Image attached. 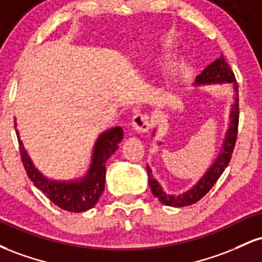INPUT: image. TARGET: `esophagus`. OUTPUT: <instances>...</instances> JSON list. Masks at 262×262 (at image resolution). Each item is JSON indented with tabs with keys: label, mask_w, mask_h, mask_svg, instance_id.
Here are the masks:
<instances>
[{
	"label": "esophagus",
	"mask_w": 262,
	"mask_h": 262,
	"mask_svg": "<svg viewBox=\"0 0 262 262\" xmlns=\"http://www.w3.org/2000/svg\"><path fill=\"white\" fill-rule=\"evenodd\" d=\"M132 127L139 133H146L150 128V118L145 113H137L132 119Z\"/></svg>",
	"instance_id": "1"
}]
</instances>
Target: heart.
<instances>
[{
    "mask_svg": "<svg viewBox=\"0 0 262 262\" xmlns=\"http://www.w3.org/2000/svg\"><path fill=\"white\" fill-rule=\"evenodd\" d=\"M169 47L170 45L167 43H162L161 44V48H160V53L162 54V55H165L167 52H169Z\"/></svg>",
    "mask_w": 262,
    "mask_h": 262,
    "instance_id": "obj_1",
    "label": "heart"
}]
</instances>
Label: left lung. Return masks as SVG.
I'll return each mask as SVG.
<instances>
[{
    "label": "left lung",
    "instance_id": "1",
    "mask_svg": "<svg viewBox=\"0 0 262 262\" xmlns=\"http://www.w3.org/2000/svg\"><path fill=\"white\" fill-rule=\"evenodd\" d=\"M209 85H229L231 86L234 93V101L231 103L229 111V124H228V129L225 132L224 140L222 143L221 149H219L217 158L212 161V164L209 165V167L203 173V176H201L200 180L183 193L172 194L165 191L160 182L152 176V170L150 169L149 165H146L149 186L151 188L152 194L165 206L179 207L180 208V207H187L198 202L214 186V183L217 182V180L229 165L236 141L237 123H239V103H237L239 100H237V83L235 81V76H234L229 65L225 61L223 55L207 66L202 73L198 75L193 82V86L196 87ZM156 129L152 132V137H154Z\"/></svg>",
    "mask_w": 262,
    "mask_h": 262
}]
</instances>
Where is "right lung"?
<instances>
[{"label":"right lung","mask_w":262,"mask_h":262,"mask_svg":"<svg viewBox=\"0 0 262 262\" xmlns=\"http://www.w3.org/2000/svg\"><path fill=\"white\" fill-rule=\"evenodd\" d=\"M19 143L20 158L27 175L38 189L49 198L54 204L68 212L81 213L91 209L98 202L104 191L106 182V162L118 149L123 139V128L119 125L107 129L98 135L92 149L91 162L82 176L74 180H54L45 176L33 162L28 151L20 140L14 123Z\"/></svg>","instance_id":"1"}]
</instances>
